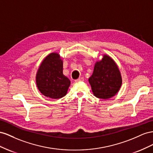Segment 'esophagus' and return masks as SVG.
Returning a JSON list of instances; mask_svg holds the SVG:
<instances>
[{"label": "esophagus", "instance_id": "esophagus-1", "mask_svg": "<svg viewBox=\"0 0 153 153\" xmlns=\"http://www.w3.org/2000/svg\"><path fill=\"white\" fill-rule=\"evenodd\" d=\"M84 81V78L82 77H79V78H78L77 79H76V80H75V82H80V81Z\"/></svg>", "mask_w": 153, "mask_h": 153}]
</instances>
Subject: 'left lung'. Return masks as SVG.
<instances>
[{
  "mask_svg": "<svg viewBox=\"0 0 153 153\" xmlns=\"http://www.w3.org/2000/svg\"><path fill=\"white\" fill-rule=\"evenodd\" d=\"M88 81L94 95L104 100L115 95L123 83L119 67L107 54H104L102 59L95 63L93 74Z\"/></svg>",
  "mask_w": 153,
  "mask_h": 153,
  "instance_id": "left-lung-1",
  "label": "left lung"
}]
</instances>
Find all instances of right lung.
Instances as JSON below:
<instances>
[{"label": "right lung", "mask_w": 153, "mask_h": 153, "mask_svg": "<svg viewBox=\"0 0 153 153\" xmlns=\"http://www.w3.org/2000/svg\"><path fill=\"white\" fill-rule=\"evenodd\" d=\"M63 60L57 52H52L42 61L39 67L36 82L42 94L51 99L66 95L71 81L63 74Z\"/></svg>", "instance_id": "1"}]
</instances>
